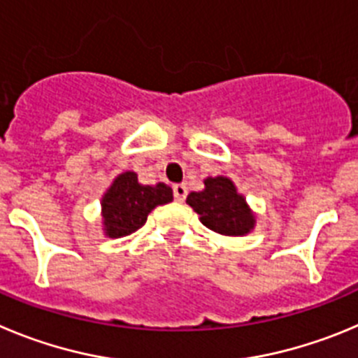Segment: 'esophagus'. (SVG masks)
<instances>
[{
    "label": "esophagus",
    "mask_w": 358,
    "mask_h": 358,
    "mask_svg": "<svg viewBox=\"0 0 358 358\" xmlns=\"http://www.w3.org/2000/svg\"><path fill=\"white\" fill-rule=\"evenodd\" d=\"M173 192H175V199H176V201L182 203L183 199H185V196H187V187L183 185V183H178V185L173 187Z\"/></svg>",
    "instance_id": "obj_1"
}]
</instances>
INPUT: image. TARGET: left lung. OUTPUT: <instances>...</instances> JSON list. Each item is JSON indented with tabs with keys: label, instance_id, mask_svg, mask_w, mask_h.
Wrapping results in <instances>:
<instances>
[{
	"label": "left lung",
	"instance_id": "left-lung-1",
	"mask_svg": "<svg viewBox=\"0 0 358 358\" xmlns=\"http://www.w3.org/2000/svg\"><path fill=\"white\" fill-rule=\"evenodd\" d=\"M203 191L187 196V205L208 230L224 237H244L257 227V214L228 176H208Z\"/></svg>",
	"mask_w": 358,
	"mask_h": 358
}]
</instances>
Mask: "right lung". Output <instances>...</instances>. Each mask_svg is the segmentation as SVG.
Masks as SVG:
<instances>
[{"instance_id": "add662e5", "label": "right lung", "mask_w": 358, "mask_h": 358, "mask_svg": "<svg viewBox=\"0 0 358 358\" xmlns=\"http://www.w3.org/2000/svg\"><path fill=\"white\" fill-rule=\"evenodd\" d=\"M171 201L173 189L166 183L143 185L137 173H121L101 196L103 234L110 239L127 237L146 223L153 208Z\"/></svg>"}]
</instances>
